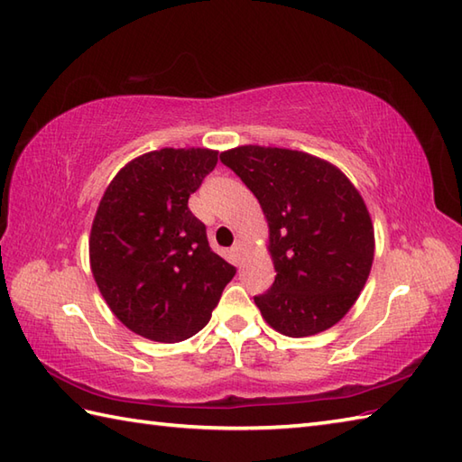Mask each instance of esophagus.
I'll return each instance as SVG.
<instances>
[{"label": "esophagus", "mask_w": 462, "mask_h": 462, "mask_svg": "<svg viewBox=\"0 0 462 462\" xmlns=\"http://www.w3.org/2000/svg\"><path fill=\"white\" fill-rule=\"evenodd\" d=\"M242 250H244V242H242V240H236V244H234V246H232V252H234V256H236V258H240V254H242Z\"/></svg>", "instance_id": "esophagus-1"}]
</instances>
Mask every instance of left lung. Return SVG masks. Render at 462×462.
Segmentation results:
<instances>
[{
	"label": "left lung",
	"mask_w": 462,
	"mask_h": 462,
	"mask_svg": "<svg viewBox=\"0 0 462 462\" xmlns=\"http://www.w3.org/2000/svg\"><path fill=\"white\" fill-rule=\"evenodd\" d=\"M220 161L256 196L270 228L272 288L254 298L288 337L326 331L346 316L369 278L375 234L359 190L318 156L244 144Z\"/></svg>",
	"instance_id": "8db88e82"
}]
</instances>
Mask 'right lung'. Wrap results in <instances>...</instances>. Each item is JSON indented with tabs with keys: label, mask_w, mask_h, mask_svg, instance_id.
<instances>
[{
	"label": "right lung",
	"mask_w": 462,
	"mask_h": 462,
	"mask_svg": "<svg viewBox=\"0 0 462 462\" xmlns=\"http://www.w3.org/2000/svg\"><path fill=\"white\" fill-rule=\"evenodd\" d=\"M216 162L210 149L141 154L116 172L97 208L93 278L116 319L146 339L176 343L199 333L236 273L189 208Z\"/></svg>",
	"instance_id": "obj_1"
}]
</instances>
